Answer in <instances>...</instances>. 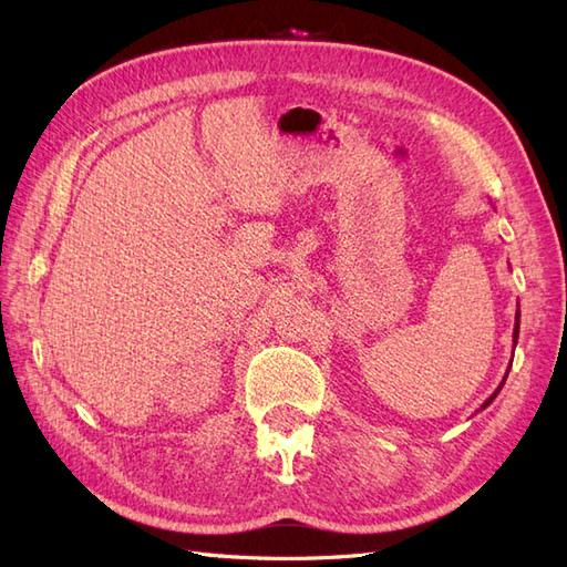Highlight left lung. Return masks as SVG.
Here are the masks:
<instances>
[{"mask_svg":"<svg viewBox=\"0 0 567 567\" xmlns=\"http://www.w3.org/2000/svg\"><path fill=\"white\" fill-rule=\"evenodd\" d=\"M518 331H520V310L516 312V326H513V348L518 346ZM506 375H508V371H506ZM506 375H504V381L499 383V388H496V390L489 394V398L483 402V406H480V409H487V406L494 402V398H496V394H499V390H502L504 383H506Z\"/></svg>","mask_w":567,"mask_h":567,"instance_id":"1","label":"left lung"}]
</instances>
